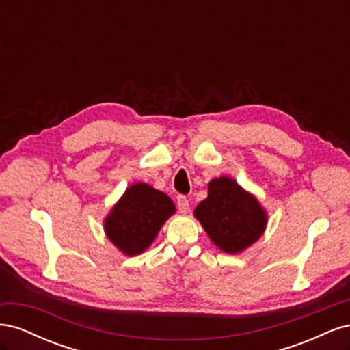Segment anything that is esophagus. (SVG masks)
I'll return each instance as SVG.
<instances>
[{
  "mask_svg": "<svg viewBox=\"0 0 350 350\" xmlns=\"http://www.w3.org/2000/svg\"><path fill=\"white\" fill-rule=\"evenodd\" d=\"M176 204H178V208H179V211H181V213H187L188 208H189V201L185 196H178Z\"/></svg>",
  "mask_w": 350,
  "mask_h": 350,
  "instance_id": "34e87169",
  "label": "esophagus"
}]
</instances>
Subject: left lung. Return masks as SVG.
<instances>
[{"mask_svg": "<svg viewBox=\"0 0 350 350\" xmlns=\"http://www.w3.org/2000/svg\"><path fill=\"white\" fill-rule=\"evenodd\" d=\"M215 245L228 254H239L252 245L267 225V213L258 200L228 176L211 179L208 196L194 210Z\"/></svg>", "mask_w": 350, "mask_h": 350, "instance_id": "obj_1", "label": "left lung"}]
</instances>
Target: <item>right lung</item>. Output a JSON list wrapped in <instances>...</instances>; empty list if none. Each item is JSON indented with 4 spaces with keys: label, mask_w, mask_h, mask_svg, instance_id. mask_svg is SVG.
Here are the masks:
<instances>
[{
    "label": "right lung",
    "mask_w": 350,
    "mask_h": 350,
    "mask_svg": "<svg viewBox=\"0 0 350 350\" xmlns=\"http://www.w3.org/2000/svg\"><path fill=\"white\" fill-rule=\"evenodd\" d=\"M175 213L174 201L144 183L126 188L105 219V234L125 256H137L150 247L165 221Z\"/></svg>",
    "instance_id": "add662e5"
}]
</instances>
